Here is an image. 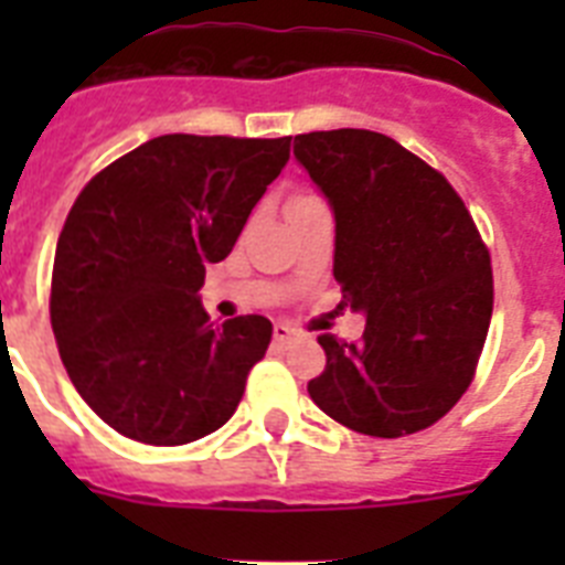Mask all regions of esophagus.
Wrapping results in <instances>:
<instances>
[{
	"mask_svg": "<svg viewBox=\"0 0 565 565\" xmlns=\"http://www.w3.org/2000/svg\"><path fill=\"white\" fill-rule=\"evenodd\" d=\"M273 337H275V343H290L292 337H299V331H296V328L287 326V322H275Z\"/></svg>",
	"mask_w": 565,
	"mask_h": 565,
	"instance_id": "34e87169",
	"label": "esophagus"
}]
</instances>
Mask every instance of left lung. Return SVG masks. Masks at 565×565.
Masks as SVG:
<instances>
[{
  "label": "left lung",
  "mask_w": 565,
  "mask_h": 565,
  "mask_svg": "<svg viewBox=\"0 0 565 565\" xmlns=\"http://www.w3.org/2000/svg\"><path fill=\"white\" fill-rule=\"evenodd\" d=\"M334 213V278L366 317L361 343L319 334L310 398L340 425L404 437L443 419L472 384L492 317L490 252L437 170L393 137L337 128L292 140Z\"/></svg>",
  "instance_id": "obj_1"
}]
</instances>
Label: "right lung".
I'll list each match as a JSON object with an SVG mask.
<instances>
[{"mask_svg":"<svg viewBox=\"0 0 565 565\" xmlns=\"http://www.w3.org/2000/svg\"><path fill=\"white\" fill-rule=\"evenodd\" d=\"M287 161L290 137L163 135L75 199L57 237L52 331L78 395L122 437L184 446L237 411L273 322L213 326L199 290Z\"/></svg>","mask_w":565,"mask_h":565,"instance_id":"1","label":"right lung"}]
</instances>
